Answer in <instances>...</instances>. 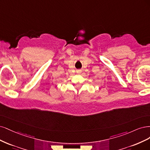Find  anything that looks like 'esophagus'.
<instances>
[{"instance_id": "esophagus-1", "label": "esophagus", "mask_w": 150, "mask_h": 150, "mask_svg": "<svg viewBox=\"0 0 150 150\" xmlns=\"http://www.w3.org/2000/svg\"><path fill=\"white\" fill-rule=\"evenodd\" d=\"M76 73L79 74H81V70H77V71H76Z\"/></svg>"}]
</instances>
